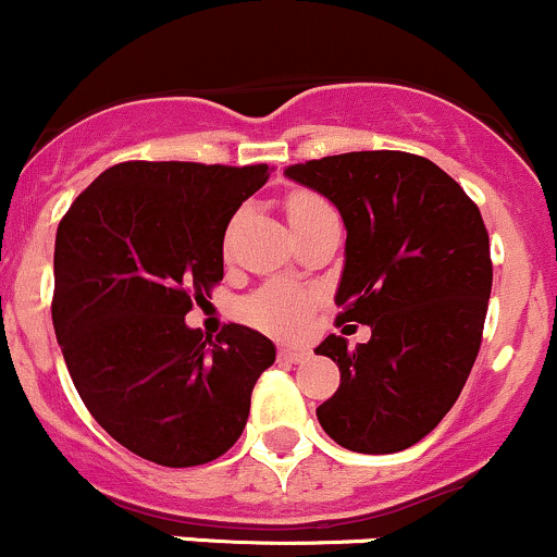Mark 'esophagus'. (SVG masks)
<instances>
[{
	"instance_id": "34e87169",
	"label": "esophagus",
	"mask_w": 557,
	"mask_h": 557,
	"mask_svg": "<svg viewBox=\"0 0 557 557\" xmlns=\"http://www.w3.org/2000/svg\"><path fill=\"white\" fill-rule=\"evenodd\" d=\"M308 349H297V347H281L278 349V358L284 362H302L308 360Z\"/></svg>"
}]
</instances>
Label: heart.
I'll list each match as a JSON object with an SVG mask.
<instances>
[{"label":"heart","mask_w":557,"mask_h":557,"mask_svg":"<svg viewBox=\"0 0 557 557\" xmlns=\"http://www.w3.org/2000/svg\"><path fill=\"white\" fill-rule=\"evenodd\" d=\"M326 210H331L326 199L312 195V191H295L286 199V218H289L292 226H299V223L310 221L318 212ZM310 308V292L292 284H268L242 302V318L252 323L255 329L268 331V334L292 336L305 326Z\"/></svg>","instance_id":"obj_1"}]
</instances>
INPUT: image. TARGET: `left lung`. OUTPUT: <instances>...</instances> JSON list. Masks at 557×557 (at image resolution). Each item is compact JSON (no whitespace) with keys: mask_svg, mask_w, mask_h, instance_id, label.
<instances>
[{"mask_svg":"<svg viewBox=\"0 0 557 557\" xmlns=\"http://www.w3.org/2000/svg\"><path fill=\"white\" fill-rule=\"evenodd\" d=\"M336 205L347 228L336 321L371 326L347 349L339 389L315 416L336 445L366 455L413 447L449 413L476 362L492 292L490 234L440 165L410 152H347L286 168Z\"/></svg>","mask_w":557,"mask_h":557,"instance_id":"obj_1","label":"left lung"}]
</instances>
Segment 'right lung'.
Here are the masks:
<instances>
[{
    "instance_id": "obj_1",
    "label": "right lung",
    "mask_w": 557,
    "mask_h": 557,
    "mask_svg": "<svg viewBox=\"0 0 557 557\" xmlns=\"http://www.w3.org/2000/svg\"><path fill=\"white\" fill-rule=\"evenodd\" d=\"M268 165L121 162L81 191L54 239L52 323L81 399L115 442L168 468L202 466L247 426L276 360L260 331L186 326L223 278L228 221Z\"/></svg>"
}]
</instances>
